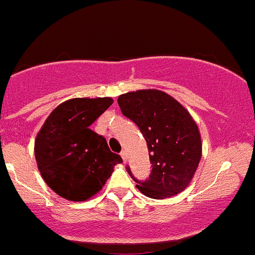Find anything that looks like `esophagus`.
I'll list each match as a JSON object with an SVG mask.
<instances>
[{"instance_id":"34e87169","label":"esophagus","mask_w":255,"mask_h":255,"mask_svg":"<svg viewBox=\"0 0 255 255\" xmlns=\"http://www.w3.org/2000/svg\"><path fill=\"white\" fill-rule=\"evenodd\" d=\"M121 156H122L123 161H125V162H127V151H126L125 149H123L122 151H121Z\"/></svg>"}]
</instances>
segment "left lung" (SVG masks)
I'll return each mask as SVG.
<instances>
[{
  "label": "left lung",
  "instance_id": "left-lung-1",
  "mask_svg": "<svg viewBox=\"0 0 255 255\" xmlns=\"http://www.w3.org/2000/svg\"><path fill=\"white\" fill-rule=\"evenodd\" d=\"M123 116L135 123L145 138L151 172L136 188L152 199H165L186 189L202 157V140L189 112L168 94L138 90L119 96Z\"/></svg>",
  "mask_w": 255,
  "mask_h": 255
}]
</instances>
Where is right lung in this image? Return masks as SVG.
<instances>
[{
  "label": "right lung",
  "mask_w": 255,
  "mask_h": 255,
  "mask_svg": "<svg viewBox=\"0 0 255 255\" xmlns=\"http://www.w3.org/2000/svg\"><path fill=\"white\" fill-rule=\"evenodd\" d=\"M112 103L111 98L72 99L56 107L37 133V167L47 186L64 199H89L122 162L106 139L90 129Z\"/></svg>",
  "instance_id": "right-lung-1"
}]
</instances>
